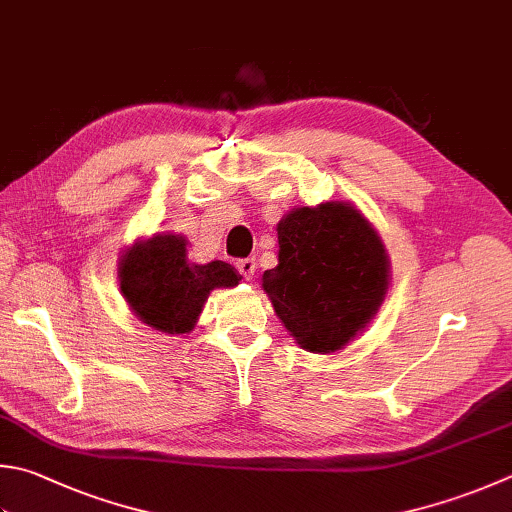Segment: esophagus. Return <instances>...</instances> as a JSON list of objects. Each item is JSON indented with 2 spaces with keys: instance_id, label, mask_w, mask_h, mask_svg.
<instances>
[{
  "instance_id": "esophagus-1",
  "label": "esophagus",
  "mask_w": 512,
  "mask_h": 512,
  "mask_svg": "<svg viewBox=\"0 0 512 512\" xmlns=\"http://www.w3.org/2000/svg\"><path fill=\"white\" fill-rule=\"evenodd\" d=\"M236 269H238V274L243 276V278H254V274H256V260L254 258H240V260H236Z\"/></svg>"
}]
</instances>
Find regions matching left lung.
I'll use <instances>...</instances> for the list:
<instances>
[{"mask_svg":"<svg viewBox=\"0 0 512 512\" xmlns=\"http://www.w3.org/2000/svg\"><path fill=\"white\" fill-rule=\"evenodd\" d=\"M278 265L263 287L296 343L334 352L354 339L388 292V256L376 231L345 202L301 207L278 223Z\"/></svg>","mask_w":512,"mask_h":512,"instance_id":"1","label":"left lung"}]
</instances>
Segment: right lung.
Here are the masks:
<instances>
[{"label": "right lung", "instance_id": "obj_1", "mask_svg": "<svg viewBox=\"0 0 512 512\" xmlns=\"http://www.w3.org/2000/svg\"><path fill=\"white\" fill-rule=\"evenodd\" d=\"M240 276L223 260L187 263L182 236L158 234L133 245L120 263V289L142 323L160 332L185 334L214 287H234Z\"/></svg>", "mask_w": 512, "mask_h": 512}]
</instances>
